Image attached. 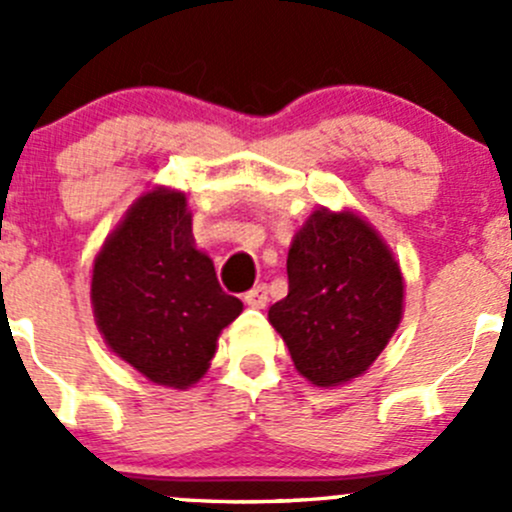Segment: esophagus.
Here are the masks:
<instances>
[{"mask_svg": "<svg viewBox=\"0 0 512 512\" xmlns=\"http://www.w3.org/2000/svg\"><path fill=\"white\" fill-rule=\"evenodd\" d=\"M245 304H250V307H255V309L265 307V304H267V287L265 285L252 287L250 292L245 294Z\"/></svg>", "mask_w": 512, "mask_h": 512, "instance_id": "34e87169", "label": "esophagus"}]
</instances>
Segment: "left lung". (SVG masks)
Returning a JSON list of instances; mask_svg holds the SVG:
<instances>
[{"label":"left lung","instance_id":"left-lung-1","mask_svg":"<svg viewBox=\"0 0 512 512\" xmlns=\"http://www.w3.org/2000/svg\"><path fill=\"white\" fill-rule=\"evenodd\" d=\"M289 292L270 307L299 374L339 386L384 352L404 314V277L361 215L314 210L287 255Z\"/></svg>","mask_w":512,"mask_h":512}]
</instances>
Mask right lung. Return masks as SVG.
Segmentation results:
<instances>
[{
  "mask_svg": "<svg viewBox=\"0 0 512 512\" xmlns=\"http://www.w3.org/2000/svg\"><path fill=\"white\" fill-rule=\"evenodd\" d=\"M91 304L108 349L148 381L203 379L220 332L242 312L195 250L185 193L156 188L128 208L94 260Z\"/></svg>",
  "mask_w": 512,
  "mask_h": 512,
  "instance_id": "obj_1",
  "label": "right lung"
}]
</instances>
